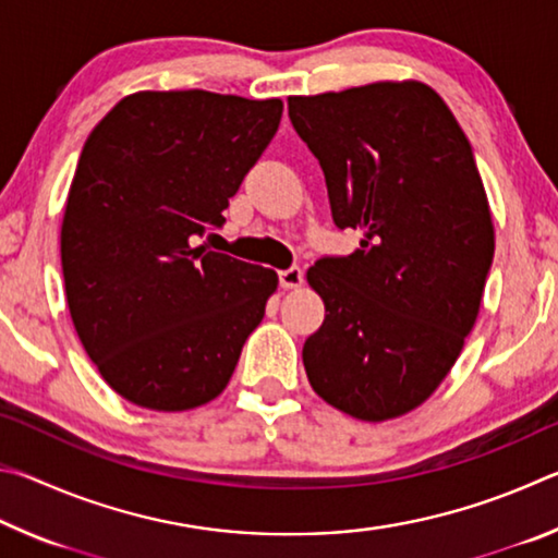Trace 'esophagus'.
<instances>
[{
  "label": "esophagus",
  "mask_w": 558,
  "mask_h": 558,
  "mask_svg": "<svg viewBox=\"0 0 558 558\" xmlns=\"http://www.w3.org/2000/svg\"><path fill=\"white\" fill-rule=\"evenodd\" d=\"M278 280H280V286L286 288V290L300 288V286H302V270H300L298 266H292V268L280 270V272H278Z\"/></svg>",
  "instance_id": "34e87169"
}]
</instances>
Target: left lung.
Segmentation results:
<instances>
[{
	"label": "left lung",
	"mask_w": 558,
	"mask_h": 558,
	"mask_svg": "<svg viewBox=\"0 0 558 558\" xmlns=\"http://www.w3.org/2000/svg\"><path fill=\"white\" fill-rule=\"evenodd\" d=\"M288 116L323 167L335 226L364 231L352 256L307 270L327 315L302 364L335 409L396 418L438 389L480 313L495 229L472 147L415 81L295 96Z\"/></svg>",
	"instance_id": "1"
}]
</instances>
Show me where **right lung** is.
<instances>
[{
    "label": "right lung",
    "mask_w": 558,
    "mask_h": 558,
    "mask_svg": "<svg viewBox=\"0 0 558 558\" xmlns=\"http://www.w3.org/2000/svg\"><path fill=\"white\" fill-rule=\"evenodd\" d=\"M282 102L209 90L122 98L90 132L61 226L71 319L102 379L153 411L216 399L278 288L199 245L278 132Z\"/></svg>",
    "instance_id": "obj_1"
}]
</instances>
